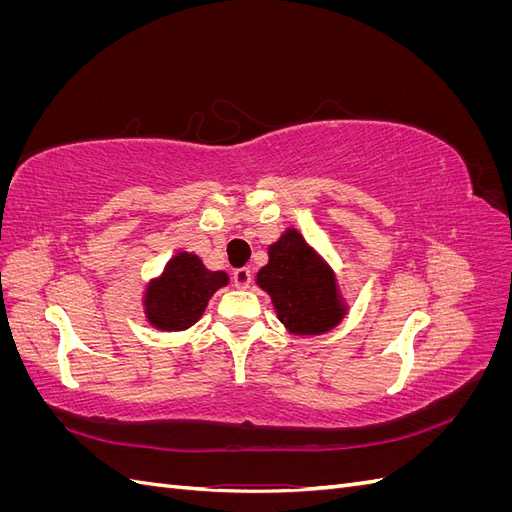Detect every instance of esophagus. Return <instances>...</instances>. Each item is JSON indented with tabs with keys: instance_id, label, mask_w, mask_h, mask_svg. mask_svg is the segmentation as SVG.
I'll return each instance as SVG.
<instances>
[{
	"instance_id": "1",
	"label": "esophagus",
	"mask_w": 512,
	"mask_h": 512,
	"mask_svg": "<svg viewBox=\"0 0 512 512\" xmlns=\"http://www.w3.org/2000/svg\"><path fill=\"white\" fill-rule=\"evenodd\" d=\"M232 282H235L237 288H247L252 284V271L250 267H241L235 273H232Z\"/></svg>"
}]
</instances>
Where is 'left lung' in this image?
<instances>
[{
	"instance_id": "1",
	"label": "left lung",
	"mask_w": 512,
	"mask_h": 512,
	"mask_svg": "<svg viewBox=\"0 0 512 512\" xmlns=\"http://www.w3.org/2000/svg\"><path fill=\"white\" fill-rule=\"evenodd\" d=\"M256 284L269 292L277 318L292 335L327 333L348 312L333 269L294 228L269 245V262L256 273Z\"/></svg>"
}]
</instances>
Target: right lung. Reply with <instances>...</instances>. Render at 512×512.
Returning <instances> with one entry per match:
<instances>
[{"mask_svg":"<svg viewBox=\"0 0 512 512\" xmlns=\"http://www.w3.org/2000/svg\"><path fill=\"white\" fill-rule=\"evenodd\" d=\"M228 284L224 271H209L190 252H177L145 290V316L160 331H185L205 314L209 299Z\"/></svg>","mask_w":512,"mask_h":512,"instance_id":"right-lung-1","label":"right lung"}]
</instances>
